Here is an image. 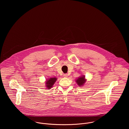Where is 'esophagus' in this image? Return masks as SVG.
<instances>
[{"instance_id":"34e87169","label":"esophagus","mask_w":129,"mask_h":129,"mask_svg":"<svg viewBox=\"0 0 129 129\" xmlns=\"http://www.w3.org/2000/svg\"><path fill=\"white\" fill-rule=\"evenodd\" d=\"M63 76L65 77H68V74H63Z\"/></svg>"}]
</instances>
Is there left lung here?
<instances>
[{
    "instance_id": "1",
    "label": "left lung",
    "mask_w": 129,
    "mask_h": 129,
    "mask_svg": "<svg viewBox=\"0 0 129 129\" xmlns=\"http://www.w3.org/2000/svg\"><path fill=\"white\" fill-rule=\"evenodd\" d=\"M86 80L85 78V76L82 75L80 77H78V79H76L75 81L78 85H79V86H82L83 85H84Z\"/></svg>"
}]
</instances>
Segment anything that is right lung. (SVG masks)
<instances>
[{
	"mask_svg": "<svg viewBox=\"0 0 129 129\" xmlns=\"http://www.w3.org/2000/svg\"><path fill=\"white\" fill-rule=\"evenodd\" d=\"M56 79L57 78L56 77H52L47 79L46 81V86L47 87V88L49 89L52 88L54 83H55V81H56Z\"/></svg>",
	"mask_w": 129,
	"mask_h": 129,
	"instance_id": "obj_1",
	"label": "right lung"
}]
</instances>
